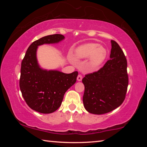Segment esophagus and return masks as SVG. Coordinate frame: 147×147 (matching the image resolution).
Listing matches in <instances>:
<instances>
[{
  "mask_svg": "<svg viewBox=\"0 0 147 147\" xmlns=\"http://www.w3.org/2000/svg\"><path fill=\"white\" fill-rule=\"evenodd\" d=\"M82 76L80 74H79L78 77H77V80H78V82H80V81H82Z\"/></svg>",
  "mask_w": 147,
  "mask_h": 147,
  "instance_id": "34e87169",
  "label": "esophagus"
}]
</instances>
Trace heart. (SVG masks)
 Listing matches in <instances>:
<instances>
[{"label":"heart","mask_w":147,"mask_h":147,"mask_svg":"<svg viewBox=\"0 0 147 147\" xmlns=\"http://www.w3.org/2000/svg\"><path fill=\"white\" fill-rule=\"evenodd\" d=\"M107 51L98 43H89L83 44L74 50L73 56L74 59L80 60L89 58L88 68L95 70L100 67L107 57Z\"/></svg>","instance_id":"b5f03b06"}]
</instances>
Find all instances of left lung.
<instances>
[{"mask_svg":"<svg viewBox=\"0 0 147 147\" xmlns=\"http://www.w3.org/2000/svg\"><path fill=\"white\" fill-rule=\"evenodd\" d=\"M109 58L102 68L82 79L84 106L89 113L101 115L120 106L127 91V61L118 43L111 40Z\"/></svg>","mask_w":147,"mask_h":147,"instance_id":"left-lung-1","label":"left lung"}]
</instances>
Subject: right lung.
<instances>
[{
    "label": "right lung",
    "instance_id": "obj_1",
    "mask_svg": "<svg viewBox=\"0 0 147 147\" xmlns=\"http://www.w3.org/2000/svg\"><path fill=\"white\" fill-rule=\"evenodd\" d=\"M64 39L63 35L53 34L35 41L22 61L20 89L28 106L39 113H51L57 110L65 92L76 81L77 71L66 74L58 70H47L41 67L37 58L39 46L57 44Z\"/></svg>",
    "mask_w": 147,
    "mask_h": 147
}]
</instances>
